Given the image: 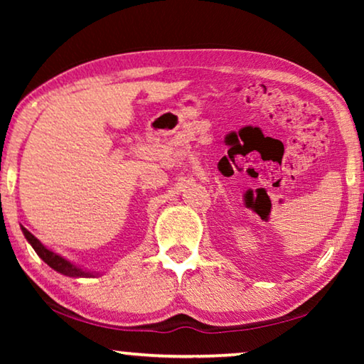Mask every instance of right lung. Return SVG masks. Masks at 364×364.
Returning a JSON list of instances; mask_svg holds the SVG:
<instances>
[{"label": "right lung", "instance_id": "add662e5", "mask_svg": "<svg viewBox=\"0 0 364 364\" xmlns=\"http://www.w3.org/2000/svg\"><path fill=\"white\" fill-rule=\"evenodd\" d=\"M21 230L23 232V236L28 241V244L32 245L33 250L38 254V257L41 258L43 262L46 264H49L54 271H58V273L64 274V276H69V278H95V276H101V273H97V271H90V269H83L82 267H78V264L72 263L67 260V258L60 257L56 252L49 250L48 247H45L38 239H36L32 232L26 228L21 226Z\"/></svg>", "mask_w": 364, "mask_h": 364}]
</instances>
